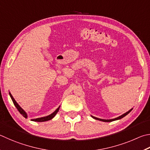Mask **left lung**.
<instances>
[{"label":"left lung","instance_id":"obj_1","mask_svg":"<svg viewBox=\"0 0 150 150\" xmlns=\"http://www.w3.org/2000/svg\"><path fill=\"white\" fill-rule=\"evenodd\" d=\"M132 109H131V110H130L129 111H127V112H126L125 113L122 114V115L118 117L115 118V119H99V118L95 117H94V116H92V115H91V117H92V118H94V119H96V120H99V121H103V122H111V121H113L119 120V119H122V117H125V116H126V115H127V114H129V113L130 112V111H132Z\"/></svg>","mask_w":150,"mask_h":150}]
</instances>
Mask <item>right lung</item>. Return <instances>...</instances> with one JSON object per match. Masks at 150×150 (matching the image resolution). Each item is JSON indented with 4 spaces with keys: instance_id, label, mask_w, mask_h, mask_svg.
<instances>
[{
    "instance_id": "1",
    "label": "right lung",
    "mask_w": 150,
    "mask_h": 150,
    "mask_svg": "<svg viewBox=\"0 0 150 150\" xmlns=\"http://www.w3.org/2000/svg\"><path fill=\"white\" fill-rule=\"evenodd\" d=\"M9 94L11 97V99L12 100V102L13 103V104L16 106V108L18 109V110L19 111V112H20L21 115H22L24 117L27 118L28 117V115H27V113H25V111H24L22 108H21L20 105H19L18 103L16 102V100L13 98L12 95L11 94L10 92H9ZM59 110V107L56 109L55 111H54V112L50 114V115H49L48 116H46V117H40V118H37V119H31V121H37V122H44V121H49L50 120V119H52L53 117H54V116L56 115V113L58 112V111Z\"/></svg>"
}]
</instances>
